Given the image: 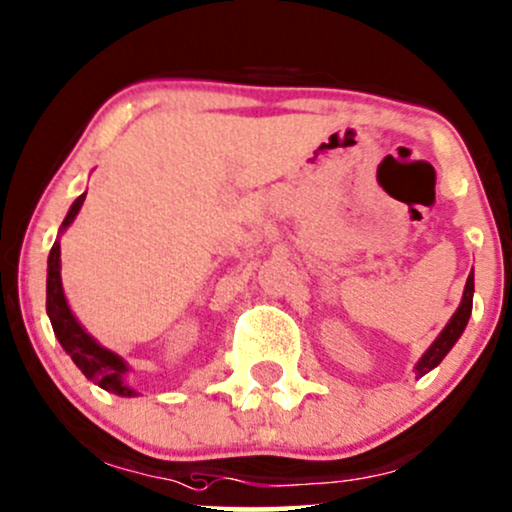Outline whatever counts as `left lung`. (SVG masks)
I'll use <instances>...</instances> for the list:
<instances>
[{"instance_id":"1","label":"left lung","mask_w":512,"mask_h":512,"mask_svg":"<svg viewBox=\"0 0 512 512\" xmlns=\"http://www.w3.org/2000/svg\"><path fill=\"white\" fill-rule=\"evenodd\" d=\"M473 291H475V277H473V272H470L466 289H463V301L459 305V310H456L454 317H451L447 327L442 329V334L435 338V343L426 350V355L418 360V364H416L418 376L428 374L430 369H435L437 364L444 360V355L454 348V343L459 341V336L463 334V329H466V324H468V317H470V313H473Z\"/></svg>"}]
</instances>
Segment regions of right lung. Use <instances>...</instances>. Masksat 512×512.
Returning <instances> with one entry per match:
<instances>
[{
  "label": "right lung",
  "mask_w": 512,
  "mask_h": 512,
  "mask_svg": "<svg viewBox=\"0 0 512 512\" xmlns=\"http://www.w3.org/2000/svg\"><path fill=\"white\" fill-rule=\"evenodd\" d=\"M84 195H79L72 204L68 216L61 225V230L75 221L84 204ZM46 313H49L53 334L58 336L63 350L72 357V362L82 369V374L91 381L98 383L108 393L122 395V397H134L136 390L124 386L122 374L126 371V364L122 357H117L110 350H105L91 338L86 331L79 327L75 315L70 313L68 301L63 296V284H61V244L53 242L51 254H49V272H46Z\"/></svg>",
  "instance_id": "right-lung-1"
}]
</instances>
